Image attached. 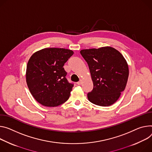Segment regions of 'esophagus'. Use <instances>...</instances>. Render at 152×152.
<instances>
[{"label": "esophagus", "mask_w": 152, "mask_h": 152, "mask_svg": "<svg viewBox=\"0 0 152 152\" xmlns=\"http://www.w3.org/2000/svg\"><path fill=\"white\" fill-rule=\"evenodd\" d=\"M82 83V79H80V80L77 82V85H81Z\"/></svg>", "instance_id": "esophagus-1"}]
</instances>
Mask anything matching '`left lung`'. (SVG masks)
<instances>
[{
  "label": "left lung",
  "mask_w": 152,
  "mask_h": 152,
  "mask_svg": "<svg viewBox=\"0 0 152 152\" xmlns=\"http://www.w3.org/2000/svg\"><path fill=\"white\" fill-rule=\"evenodd\" d=\"M88 64L93 83L87 97L91 103L102 107L113 104L125 90L129 65L122 54L111 47L84 49L80 51Z\"/></svg>",
  "instance_id": "8db88e82"
}]
</instances>
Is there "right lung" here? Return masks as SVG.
Returning <instances> with one entry per match:
<instances>
[{"label":"right lung","instance_id":"right-lung-1","mask_svg":"<svg viewBox=\"0 0 152 152\" xmlns=\"http://www.w3.org/2000/svg\"><path fill=\"white\" fill-rule=\"evenodd\" d=\"M74 52L68 49L46 48L33 54L26 70V82L33 98L45 107L66 102L73 84L66 79L63 68Z\"/></svg>","mask_w":152,"mask_h":152}]
</instances>
